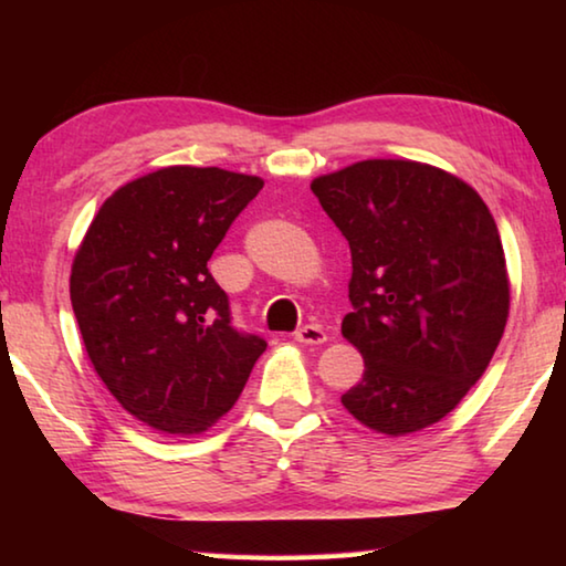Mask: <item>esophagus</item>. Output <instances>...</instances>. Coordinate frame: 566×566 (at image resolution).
Listing matches in <instances>:
<instances>
[{
	"label": "esophagus",
	"mask_w": 566,
	"mask_h": 566,
	"mask_svg": "<svg viewBox=\"0 0 566 566\" xmlns=\"http://www.w3.org/2000/svg\"><path fill=\"white\" fill-rule=\"evenodd\" d=\"M294 339L300 344H310V347H319V344L327 342V332L319 324H304L302 329L294 332Z\"/></svg>",
	"instance_id": "obj_1"
}]
</instances>
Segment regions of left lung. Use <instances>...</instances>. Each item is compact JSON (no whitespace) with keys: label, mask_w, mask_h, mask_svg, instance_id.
Wrapping results in <instances>:
<instances>
[{"label":"left lung","mask_w":566,"mask_h":566,"mask_svg":"<svg viewBox=\"0 0 566 566\" xmlns=\"http://www.w3.org/2000/svg\"><path fill=\"white\" fill-rule=\"evenodd\" d=\"M352 249L344 339L364 375L342 405L387 437L437 424L467 397L510 317V274L484 199L449 171L364 159L312 179Z\"/></svg>","instance_id":"left-lung-1"}]
</instances>
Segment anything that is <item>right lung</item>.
<instances>
[{
	"label": "right lung",
	"instance_id": "add662e5",
	"mask_svg": "<svg viewBox=\"0 0 566 566\" xmlns=\"http://www.w3.org/2000/svg\"><path fill=\"white\" fill-rule=\"evenodd\" d=\"M264 179L161 167L104 199L76 249L70 296L112 397L165 434H199L242 395L266 342L229 324L207 262Z\"/></svg>",
	"mask_w": 566,
	"mask_h": 566
}]
</instances>
